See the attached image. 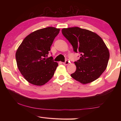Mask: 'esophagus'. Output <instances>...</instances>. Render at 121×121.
<instances>
[{"label":"esophagus","mask_w":121,"mask_h":121,"mask_svg":"<svg viewBox=\"0 0 121 121\" xmlns=\"http://www.w3.org/2000/svg\"><path fill=\"white\" fill-rule=\"evenodd\" d=\"M63 64L64 65H68L69 64V61L68 60H66L65 62H63Z\"/></svg>","instance_id":"obj_1"}]
</instances>
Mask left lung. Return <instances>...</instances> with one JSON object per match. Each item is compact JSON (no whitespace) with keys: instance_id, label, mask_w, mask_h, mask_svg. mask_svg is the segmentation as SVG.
Listing matches in <instances>:
<instances>
[{"instance_id":"obj_1","label":"left lung","mask_w":121,"mask_h":121,"mask_svg":"<svg viewBox=\"0 0 121 121\" xmlns=\"http://www.w3.org/2000/svg\"><path fill=\"white\" fill-rule=\"evenodd\" d=\"M62 33L74 52L81 53L80 59L74 62L76 71L71 76L83 84L96 80L106 69L110 57L102 38L96 33L78 27L65 28Z\"/></svg>"}]
</instances>
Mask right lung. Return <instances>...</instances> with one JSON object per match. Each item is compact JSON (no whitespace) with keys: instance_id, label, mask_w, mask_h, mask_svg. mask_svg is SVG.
<instances>
[{"instance_id":"obj_1","label":"right lung","mask_w":121,"mask_h":121,"mask_svg":"<svg viewBox=\"0 0 121 121\" xmlns=\"http://www.w3.org/2000/svg\"><path fill=\"white\" fill-rule=\"evenodd\" d=\"M60 29L48 27L25 37L15 53L17 68L29 83L42 86L52 78L58 63L52 57L46 59Z\"/></svg>"}]
</instances>
